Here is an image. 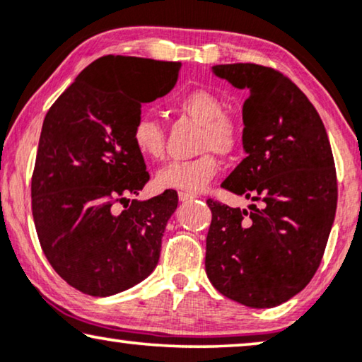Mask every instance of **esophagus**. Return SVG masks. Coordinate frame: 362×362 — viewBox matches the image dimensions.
Masks as SVG:
<instances>
[{
    "mask_svg": "<svg viewBox=\"0 0 362 362\" xmlns=\"http://www.w3.org/2000/svg\"><path fill=\"white\" fill-rule=\"evenodd\" d=\"M177 197H180V201H182V202H186V201H191V199H194V194H189V192H177Z\"/></svg>",
    "mask_w": 362,
    "mask_h": 362,
    "instance_id": "esophagus-1",
    "label": "esophagus"
}]
</instances>
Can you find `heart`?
<instances>
[{"instance_id":"b5f03b06","label":"heart","mask_w":362,"mask_h":362,"mask_svg":"<svg viewBox=\"0 0 362 362\" xmlns=\"http://www.w3.org/2000/svg\"><path fill=\"white\" fill-rule=\"evenodd\" d=\"M177 110L186 113L201 125L199 151H216L229 155L242 141V123L235 115L226 113V103L217 93L207 88H192L176 98ZM132 140L136 151L150 161L161 160L165 155V128L158 117L141 113L133 123ZM219 171V163L212 153L189 161H171L156 173V185L161 189L181 192L204 191Z\"/></svg>"}]
</instances>
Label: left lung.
Masks as SVG:
<instances>
[{
	"label": "left lung",
	"mask_w": 362,
	"mask_h": 362,
	"mask_svg": "<svg viewBox=\"0 0 362 362\" xmlns=\"http://www.w3.org/2000/svg\"><path fill=\"white\" fill-rule=\"evenodd\" d=\"M212 74L249 92L247 156L222 187L257 204L207 201L206 274L227 298L272 308L303 290L320 267L338 202L333 153L313 103L284 74L257 64H222Z\"/></svg>",
	"instance_id": "1"
}]
</instances>
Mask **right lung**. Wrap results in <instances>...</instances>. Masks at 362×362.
I'll list each match as a JSON object with an SVG mask.
<instances>
[{"instance_id": "add662e5", "label": "right lung", "mask_w": 362, "mask_h": 362, "mask_svg": "<svg viewBox=\"0 0 362 362\" xmlns=\"http://www.w3.org/2000/svg\"><path fill=\"white\" fill-rule=\"evenodd\" d=\"M181 62L105 56L49 108L33 173V217L44 255L92 296L125 291L155 270L177 194L133 199L150 180L132 140L141 103L176 86ZM117 202H127L120 210Z\"/></svg>"}]
</instances>
